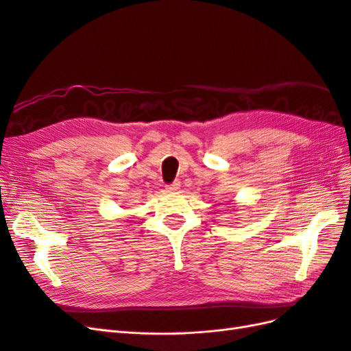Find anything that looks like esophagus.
Listing matches in <instances>:
<instances>
[{"mask_svg": "<svg viewBox=\"0 0 351 351\" xmlns=\"http://www.w3.org/2000/svg\"><path fill=\"white\" fill-rule=\"evenodd\" d=\"M178 189H180V182H174V183H171V184H168V186H167V190H168V192H177Z\"/></svg>", "mask_w": 351, "mask_h": 351, "instance_id": "esophagus-1", "label": "esophagus"}]
</instances>
